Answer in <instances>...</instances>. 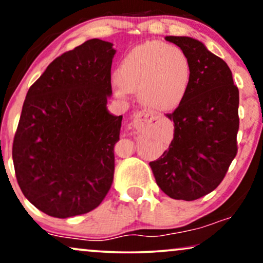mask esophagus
I'll use <instances>...</instances> for the list:
<instances>
[{"label":"esophagus","mask_w":263,"mask_h":263,"mask_svg":"<svg viewBox=\"0 0 263 263\" xmlns=\"http://www.w3.org/2000/svg\"><path fill=\"white\" fill-rule=\"evenodd\" d=\"M156 117L153 111L149 110H141L137 111V113L134 114V126H138V125H145V124H150L155 120Z\"/></svg>","instance_id":"34e87169"}]
</instances>
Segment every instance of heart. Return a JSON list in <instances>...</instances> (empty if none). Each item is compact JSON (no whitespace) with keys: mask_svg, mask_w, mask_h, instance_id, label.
Here are the masks:
<instances>
[{"mask_svg":"<svg viewBox=\"0 0 263 263\" xmlns=\"http://www.w3.org/2000/svg\"><path fill=\"white\" fill-rule=\"evenodd\" d=\"M191 79L187 56L177 45L154 41L138 45L122 59L115 93L138 91L139 101L155 110L172 109L183 100Z\"/></svg>","mask_w":263,"mask_h":263,"instance_id":"obj_1","label":"heart"}]
</instances>
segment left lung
I'll return each instance as SVG.
<instances>
[{"mask_svg": "<svg viewBox=\"0 0 263 263\" xmlns=\"http://www.w3.org/2000/svg\"><path fill=\"white\" fill-rule=\"evenodd\" d=\"M191 65V79L179 106L170 148L150 162L156 184L174 199L194 201L221 183L237 155L239 91L225 61L195 38L167 36Z\"/></svg>", "mask_w": 263, "mask_h": 263, "instance_id": "obj_1", "label": "left lung"}]
</instances>
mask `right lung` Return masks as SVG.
<instances>
[{
  "label": "right lung",
  "instance_id": "1",
  "mask_svg": "<svg viewBox=\"0 0 263 263\" xmlns=\"http://www.w3.org/2000/svg\"><path fill=\"white\" fill-rule=\"evenodd\" d=\"M115 52L109 42L86 41L56 58L27 91L14 170L24 196L54 218L91 212L113 183L122 120L107 109Z\"/></svg>",
  "mask_w": 263,
  "mask_h": 263
}]
</instances>
